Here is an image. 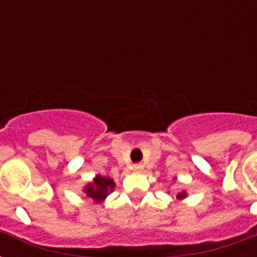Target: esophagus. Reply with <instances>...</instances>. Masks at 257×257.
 Listing matches in <instances>:
<instances>
[{
    "instance_id": "1",
    "label": "esophagus",
    "mask_w": 257,
    "mask_h": 257,
    "mask_svg": "<svg viewBox=\"0 0 257 257\" xmlns=\"http://www.w3.org/2000/svg\"><path fill=\"white\" fill-rule=\"evenodd\" d=\"M133 172H136V173H140V172L144 171V165H141V164H135L132 167Z\"/></svg>"
}]
</instances>
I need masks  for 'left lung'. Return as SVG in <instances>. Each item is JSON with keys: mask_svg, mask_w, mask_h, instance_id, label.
<instances>
[{"mask_svg": "<svg viewBox=\"0 0 257 257\" xmlns=\"http://www.w3.org/2000/svg\"><path fill=\"white\" fill-rule=\"evenodd\" d=\"M176 180V179H175ZM187 192L185 191H181V192H179V193H177V195H176V200H180V201H181V200H184L185 199V197H187Z\"/></svg>", "mask_w": 257, "mask_h": 257, "instance_id": "1", "label": "left lung"}]
</instances>
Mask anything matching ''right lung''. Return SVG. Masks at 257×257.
Masks as SVG:
<instances>
[{
	"mask_svg": "<svg viewBox=\"0 0 257 257\" xmlns=\"http://www.w3.org/2000/svg\"><path fill=\"white\" fill-rule=\"evenodd\" d=\"M114 188H116L114 180L106 177V176L96 175L90 183H88L82 188V192L96 204H101L104 203L105 199L114 191Z\"/></svg>",
	"mask_w": 257,
	"mask_h": 257,
	"instance_id": "obj_1",
	"label": "right lung"
}]
</instances>
